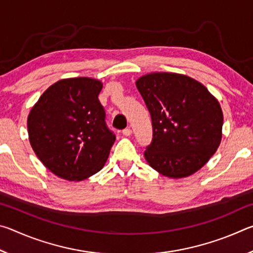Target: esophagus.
<instances>
[{
  "label": "esophagus",
  "instance_id": "obj_1",
  "mask_svg": "<svg viewBox=\"0 0 253 253\" xmlns=\"http://www.w3.org/2000/svg\"><path fill=\"white\" fill-rule=\"evenodd\" d=\"M123 135H125V136H130L131 135V129L129 127L128 128H125V129L123 130Z\"/></svg>",
  "mask_w": 253,
  "mask_h": 253
}]
</instances>
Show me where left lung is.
I'll list each match as a JSON object with an SVG mask.
<instances>
[{"mask_svg": "<svg viewBox=\"0 0 253 253\" xmlns=\"http://www.w3.org/2000/svg\"><path fill=\"white\" fill-rule=\"evenodd\" d=\"M136 87L151 114L152 143L144 156L168 177H186L205 165L219 147L223 114L219 101L190 77L156 72Z\"/></svg>", "mask_w": 253, "mask_h": 253, "instance_id": "left-lung-1", "label": "left lung"}]
</instances>
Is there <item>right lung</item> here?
I'll return each instance as SVG.
<instances>
[{"label":"right lung","instance_id":"right-lung-1","mask_svg":"<svg viewBox=\"0 0 253 253\" xmlns=\"http://www.w3.org/2000/svg\"><path fill=\"white\" fill-rule=\"evenodd\" d=\"M101 88L100 81L85 77L60 80L30 111V144L59 177L81 181L100 170L108 158L116 136L98 99Z\"/></svg>","mask_w":253,"mask_h":253}]
</instances>
